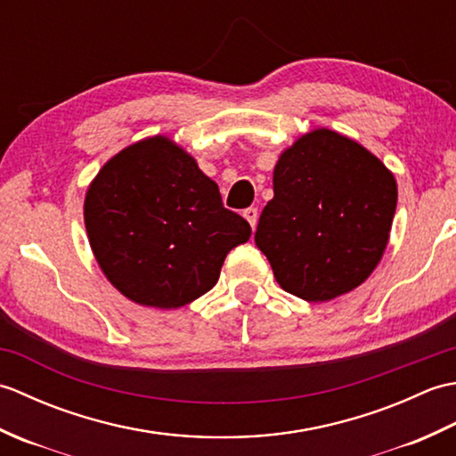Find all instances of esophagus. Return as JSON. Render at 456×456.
Instances as JSON below:
<instances>
[{"label": "esophagus", "mask_w": 456, "mask_h": 456, "mask_svg": "<svg viewBox=\"0 0 456 456\" xmlns=\"http://www.w3.org/2000/svg\"><path fill=\"white\" fill-rule=\"evenodd\" d=\"M243 216H245V219L250 223V227H256V221H258V209L256 208H247L245 211H243Z\"/></svg>", "instance_id": "esophagus-1"}]
</instances>
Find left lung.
Instances as JSON below:
<instances>
[{"mask_svg":"<svg viewBox=\"0 0 456 456\" xmlns=\"http://www.w3.org/2000/svg\"><path fill=\"white\" fill-rule=\"evenodd\" d=\"M273 183L255 243L276 282L305 302L361 286L388 245L394 174L356 141L315 129L280 154Z\"/></svg>","mask_w":456,"mask_h":456,"instance_id":"8db88e82","label":"left lung"}]
</instances>
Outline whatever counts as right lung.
Instances as JSON below:
<instances>
[{
  "mask_svg": "<svg viewBox=\"0 0 456 456\" xmlns=\"http://www.w3.org/2000/svg\"><path fill=\"white\" fill-rule=\"evenodd\" d=\"M90 247L131 302L176 309L217 284L250 225L223 208L217 183L176 142L157 134L115 154L84 201Z\"/></svg>",
  "mask_w": 456,
  "mask_h": 456,
  "instance_id": "add662e5",
  "label": "right lung"
}]
</instances>
